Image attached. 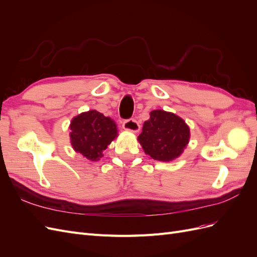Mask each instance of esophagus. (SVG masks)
<instances>
[{
  "mask_svg": "<svg viewBox=\"0 0 257 257\" xmlns=\"http://www.w3.org/2000/svg\"><path fill=\"white\" fill-rule=\"evenodd\" d=\"M122 125L123 128H125L127 131L131 132H138L139 128H141V125H139V123L135 120V119H126L122 122Z\"/></svg>",
  "mask_w": 257,
  "mask_h": 257,
  "instance_id": "1",
  "label": "esophagus"
}]
</instances>
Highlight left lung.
<instances>
[{
  "mask_svg": "<svg viewBox=\"0 0 257 257\" xmlns=\"http://www.w3.org/2000/svg\"><path fill=\"white\" fill-rule=\"evenodd\" d=\"M189 138V126L181 118L172 112L153 110L144 123L138 141L152 159L167 162L182 153Z\"/></svg>",
  "mask_w": 257,
  "mask_h": 257,
  "instance_id": "obj_1",
  "label": "left lung"
}]
</instances>
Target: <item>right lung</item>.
Listing matches in <instances>:
<instances>
[{
	"label": "right lung",
	"mask_w": 257,
	"mask_h": 257,
	"mask_svg": "<svg viewBox=\"0 0 257 257\" xmlns=\"http://www.w3.org/2000/svg\"><path fill=\"white\" fill-rule=\"evenodd\" d=\"M71 143L74 150L91 161L99 160L103 151L115 138V123L96 110L75 116L71 123Z\"/></svg>",
	"instance_id": "obj_1"
}]
</instances>
